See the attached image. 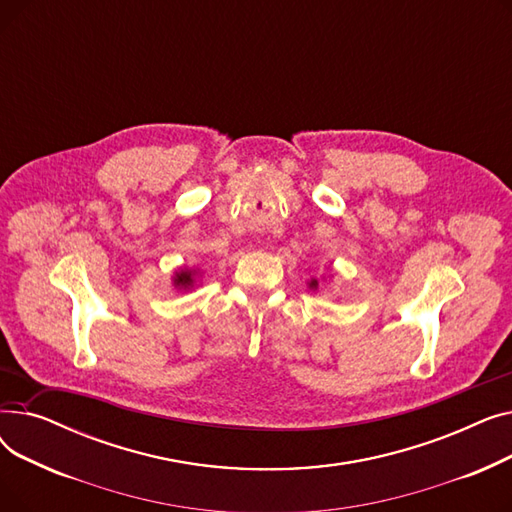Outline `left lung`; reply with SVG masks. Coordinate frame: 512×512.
Segmentation results:
<instances>
[{
    "label": "left lung",
    "mask_w": 512,
    "mask_h": 512,
    "mask_svg": "<svg viewBox=\"0 0 512 512\" xmlns=\"http://www.w3.org/2000/svg\"><path fill=\"white\" fill-rule=\"evenodd\" d=\"M309 288H317V280L315 278L309 282Z\"/></svg>",
    "instance_id": "left-lung-1"
}]
</instances>
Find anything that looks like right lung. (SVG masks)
Wrapping results in <instances>:
<instances>
[{
    "instance_id": "right-lung-1",
    "label": "right lung",
    "mask_w": 512,
    "mask_h": 512,
    "mask_svg": "<svg viewBox=\"0 0 512 512\" xmlns=\"http://www.w3.org/2000/svg\"><path fill=\"white\" fill-rule=\"evenodd\" d=\"M193 284H195V272H191V270H178L174 274V286L176 288L186 290V288H191Z\"/></svg>"
}]
</instances>
